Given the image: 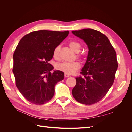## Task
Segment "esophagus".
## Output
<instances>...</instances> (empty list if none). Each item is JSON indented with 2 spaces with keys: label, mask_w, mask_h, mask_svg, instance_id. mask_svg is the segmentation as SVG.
Here are the masks:
<instances>
[{
  "label": "esophagus",
  "mask_w": 132,
  "mask_h": 132,
  "mask_svg": "<svg viewBox=\"0 0 132 132\" xmlns=\"http://www.w3.org/2000/svg\"><path fill=\"white\" fill-rule=\"evenodd\" d=\"M64 75H65V77L66 78H68L69 77H70V75L68 74H67V73H65Z\"/></svg>",
  "instance_id": "34e87169"
}]
</instances>
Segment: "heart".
Listing matches in <instances>:
<instances>
[{
	"label": "heart",
	"instance_id": "1",
	"mask_svg": "<svg viewBox=\"0 0 132 132\" xmlns=\"http://www.w3.org/2000/svg\"><path fill=\"white\" fill-rule=\"evenodd\" d=\"M69 46L70 48L72 50L75 52H78L80 49V44L78 42L71 40L68 42ZM59 51L60 47L59 46L55 47L53 51V57L55 59H58L59 57ZM82 57V54L81 53L78 54L77 57L81 58ZM81 67V64L78 61H74L72 62H62L61 63H58L56 65V68L64 73L67 74H72L78 71Z\"/></svg>",
	"mask_w": 132,
	"mask_h": 132
}]
</instances>
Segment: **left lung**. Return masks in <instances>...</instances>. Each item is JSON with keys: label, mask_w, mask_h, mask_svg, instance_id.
Masks as SVG:
<instances>
[{"label": "left lung", "mask_w": 132, "mask_h": 132, "mask_svg": "<svg viewBox=\"0 0 132 132\" xmlns=\"http://www.w3.org/2000/svg\"><path fill=\"white\" fill-rule=\"evenodd\" d=\"M72 33L89 48L87 61L77 77L72 90L74 98L85 105H93L105 96L113 85L118 67L116 52L106 36L97 30L84 29Z\"/></svg>", "instance_id": "1"}]
</instances>
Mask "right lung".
<instances>
[{
    "label": "right lung",
    "mask_w": 132,
    "mask_h": 132,
    "mask_svg": "<svg viewBox=\"0 0 132 132\" xmlns=\"http://www.w3.org/2000/svg\"><path fill=\"white\" fill-rule=\"evenodd\" d=\"M68 34V31H35L19 41L13 55V72L18 90L30 102L43 105L50 101L55 85L63 80L64 73H51L53 67L48 62L55 47Z\"/></svg>",
    "instance_id": "add662e5"
}]
</instances>
